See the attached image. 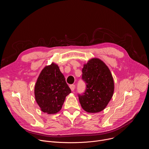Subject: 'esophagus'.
I'll list each match as a JSON object with an SVG mask.
<instances>
[{"mask_svg":"<svg viewBox=\"0 0 149 149\" xmlns=\"http://www.w3.org/2000/svg\"><path fill=\"white\" fill-rule=\"evenodd\" d=\"M70 88H71V91H73L75 90V85H74V84H72V85H70Z\"/></svg>","mask_w":149,"mask_h":149,"instance_id":"1","label":"esophagus"}]
</instances>
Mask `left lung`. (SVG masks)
Masks as SVG:
<instances>
[{
    "label": "left lung",
    "mask_w": 149,
    "mask_h": 149,
    "mask_svg": "<svg viewBox=\"0 0 149 149\" xmlns=\"http://www.w3.org/2000/svg\"><path fill=\"white\" fill-rule=\"evenodd\" d=\"M82 72L86 88L83 94H78L81 107L88 113L100 112L106 107L113 95L114 84L111 72L98 58H93L84 64Z\"/></svg>",
    "instance_id": "obj_1"
}]
</instances>
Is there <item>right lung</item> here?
I'll list each match as a JSON object with an SVG mask.
<instances>
[{"label":"right lung","instance_id":"1","mask_svg":"<svg viewBox=\"0 0 149 149\" xmlns=\"http://www.w3.org/2000/svg\"><path fill=\"white\" fill-rule=\"evenodd\" d=\"M34 91L36 101L40 110L49 114L59 111L65 97L71 93L64 76L54 63L42 70Z\"/></svg>","mask_w":149,"mask_h":149}]
</instances>
